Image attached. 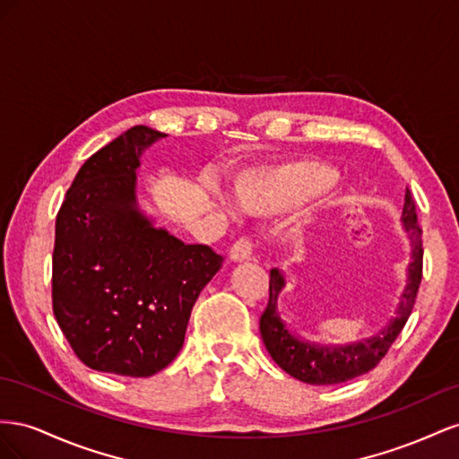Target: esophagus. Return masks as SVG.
<instances>
[{
    "instance_id": "esophagus-1",
    "label": "esophagus",
    "mask_w": 459,
    "mask_h": 459,
    "mask_svg": "<svg viewBox=\"0 0 459 459\" xmlns=\"http://www.w3.org/2000/svg\"><path fill=\"white\" fill-rule=\"evenodd\" d=\"M252 252L254 246L250 238H240L234 242V246L230 247V259L237 261V264H242V261H250L252 259Z\"/></svg>"
}]
</instances>
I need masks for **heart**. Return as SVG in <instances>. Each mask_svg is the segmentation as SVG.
Returning a JSON list of instances; mask_svg holds the SVG:
<instances>
[{"instance_id": "b5f03b06", "label": "heart", "mask_w": 459, "mask_h": 459, "mask_svg": "<svg viewBox=\"0 0 459 459\" xmlns=\"http://www.w3.org/2000/svg\"><path fill=\"white\" fill-rule=\"evenodd\" d=\"M336 182V171L313 157H298L264 167H254L234 178V198L242 212L269 217L286 213L304 205ZM317 221L316 212H307L292 229V240L302 244L307 229Z\"/></svg>"}]
</instances>
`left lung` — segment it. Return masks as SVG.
<instances>
[{
	"mask_svg": "<svg viewBox=\"0 0 459 459\" xmlns=\"http://www.w3.org/2000/svg\"><path fill=\"white\" fill-rule=\"evenodd\" d=\"M402 229L408 234L411 246V261L408 265V281H405V288L400 296L396 316L388 321L381 333L365 338L361 342L346 346H321L311 344L288 331L279 311V294L286 286V279L279 269H271L269 304L259 319V331L267 351L281 369L307 385H336L371 371L385 358V353L411 316L419 284H421L423 277V240L421 229L417 225L415 200L411 198L410 188H405Z\"/></svg>",
	"mask_w": 459,
	"mask_h": 459,
	"instance_id": "left-lung-1",
	"label": "left lung"
}]
</instances>
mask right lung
<instances>
[{"instance_id":"right-lung-1","label":"right lung","mask_w":459,"mask_h":459,"mask_svg":"<svg viewBox=\"0 0 459 459\" xmlns=\"http://www.w3.org/2000/svg\"><path fill=\"white\" fill-rule=\"evenodd\" d=\"M167 134L133 126L76 173L56 219L54 316L90 369L152 377L185 344L190 311L222 257L138 209L140 157Z\"/></svg>"}]
</instances>
